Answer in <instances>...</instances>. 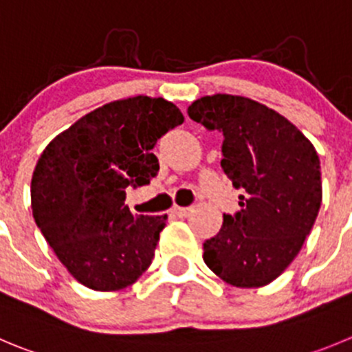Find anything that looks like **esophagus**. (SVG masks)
<instances>
[{"mask_svg":"<svg viewBox=\"0 0 352 352\" xmlns=\"http://www.w3.org/2000/svg\"><path fill=\"white\" fill-rule=\"evenodd\" d=\"M173 212L179 217H186L190 212H192V207H174Z\"/></svg>","mask_w":352,"mask_h":352,"instance_id":"34e87169","label":"esophagus"}]
</instances>
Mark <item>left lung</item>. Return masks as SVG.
Wrapping results in <instances>:
<instances>
[{
	"label": "left lung",
	"mask_w": 352,
	"mask_h": 352,
	"mask_svg": "<svg viewBox=\"0 0 352 352\" xmlns=\"http://www.w3.org/2000/svg\"><path fill=\"white\" fill-rule=\"evenodd\" d=\"M188 116L223 133V167L242 190L235 214L204 242V261L223 282L256 289L276 280L296 259L321 206L320 157L299 129L245 96H202Z\"/></svg>",
	"instance_id": "left-lung-1"
}]
</instances>
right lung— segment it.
<instances>
[{
  "label": "right lung",
  "instance_id": "right-lung-1",
  "mask_svg": "<svg viewBox=\"0 0 352 352\" xmlns=\"http://www.w3.org/2000/svg\"><path fill=\"white\" fill-rule=\"evenodd\" d=\"M183 120L164 98L116 100L43 150L32 173V216L60 263L88 289L122 290L152 264L167 216L131 214L126 188L148 185L159 170L152 148Z\"/></svg>",
  "mask_w": 352,
  "mask_h": 352
}]
</instances>
